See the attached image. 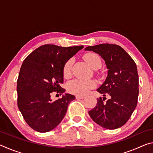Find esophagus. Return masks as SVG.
<instances>
[{"instance_id": "esophagus-1", "label": "esophagus", "mask_w": 153, "mask_h": 153, "mask_svg": "<svg viewBox=\"0 0 153 153\" xmlns=\"http://www.w3.org/2000/svg\"><path fill=\"white\" fill-rule=\"evenodd\" d=\"M84 98V96H79V95L76 96V99H83Z\"/></svg>"}]
</instances>
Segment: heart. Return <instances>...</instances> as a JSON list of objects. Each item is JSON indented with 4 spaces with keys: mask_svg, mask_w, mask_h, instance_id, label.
<instances>
[{
    "mask_svg": "<svg viewBox=\"0 0 153 153\" xmlns=\"http://www.w3.org/2000/svg\"><path fill=\"white\" fill-rule=\"evenodd\" d=\"M84 60L88 65L93 69H99L102 65V61L100 56L94 53H88L84 55ZM73 64L72 59H69L64 64L63 67V76L67 78L71 74V67ZM97 86V84L93 80H82L75 79L67 84V88L69 92L77 95H85L90 91V90Z\"/></svg>",
    "mask_w": 153,
    "mask_h": 153,
    "instance_id": "heart-1",
    "label": "heart"
}]
</instances>
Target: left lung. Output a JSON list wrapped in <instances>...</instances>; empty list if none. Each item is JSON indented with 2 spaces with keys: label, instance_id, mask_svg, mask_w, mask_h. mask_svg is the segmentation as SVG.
I'll return each mask as SVG.
<instances>
[{
  "label": "left lung",
  "instance_id": "1",
  "mask_svg": "<svg viewBox=\"0 0 153 153\" xmlns=\"http://www.w3.org/2000/svg\"><path fill=\"white\" fill-rule=\"evenodd\" d=\"M105 61L108 76L97 89L103 94L88 113L92 120L102 128L115 129L123 126L130 118L138 103V74L136 63L123 48L113 44L88 46ZM110 95L106 101L105 97Z\"/></svg>",
  "mask_w": 153,
  "mask_h": 153
}]
</instances>
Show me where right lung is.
Listing matches in <instances>:
<instances>
[{"mask_svg": "<svg viewBox=\"0 0 153 153\" xmlns=\"http://www.w3.org/2000/svg\"><path fill=\"white\" fill-rule=\"evenodd\" d=\"M84 48L83 46L61 47L54 45L40 46L25 59L17 79V106L30 128L47 132L63 120L75 96L66 94L51 100L53 92L61 94L65 90L64 64Z\"/></svg>", "mask_w": 153, "mask_h": 153, "instance_id": "right-lung-1", "label": "right lung"}]
</instances>
